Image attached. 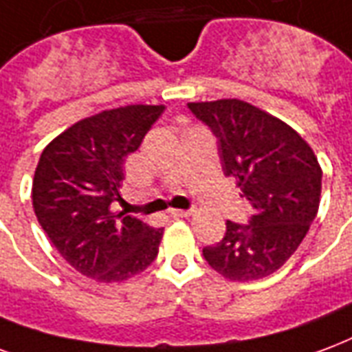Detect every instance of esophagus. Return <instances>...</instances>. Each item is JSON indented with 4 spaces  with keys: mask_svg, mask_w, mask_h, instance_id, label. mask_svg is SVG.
<instances>
[{
    "mask_svg": "<svg viewBox=\"0 0 352 352\" xmlns=\"http://www.w3.org/2000/svg\"><path fill=\"white\" fill-rule=\"evenodd\" d=\"M191 214H193V210H170L173 217H189Z\"/></svg>",
    "mask_w": 352,
    "mask_h": 352,
    "instance_id": "1",
    "label": "esophagus"
}]
</instances>
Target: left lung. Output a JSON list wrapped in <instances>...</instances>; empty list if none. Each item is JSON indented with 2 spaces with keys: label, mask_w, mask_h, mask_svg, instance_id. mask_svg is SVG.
Returning a JSON list of instances; mask_svg holds the SVG:
<instances>
[{
  "label": "left lung",
  "mask_w": 352,
  "mask_h": 352,
  "mask_svg": "<svg viewBox=\"0 0 352 352\" xmlns=\"http://www.w3.org/2000/svg\"><path fill=\"white\" fill-rule=\"evenodd\" d=\"M217 138L225 176L250 201V221H227V232L206 245V263L230 281L270 276L283 266L317 215L322 170L304 138L278 118L238 99L189 102Z\"/></svg>",
  "instance_id": "1"
}]
</instances>
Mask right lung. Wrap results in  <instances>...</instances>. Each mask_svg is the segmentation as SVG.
Masks as SVG:
<instances>
[{
    "mask_svg": "<svg viewBox=\"0 0 352 352\" xmlns=\"http://www.w3.org/2000/svg\"><path fill=\"white\" fill-rule=\"evenodd\" d=\"M129 104L80 120L41 153L32 199L41 227L74 270L102 283L125 281L157 257L163 229L116 214L123 163L163 114Z\"/></svg>",
    "mask_w": 352,
    "mask_h": 352,
    "instance_id": "right-lung-1",
    "label": "right lung"
}]
</instances>
